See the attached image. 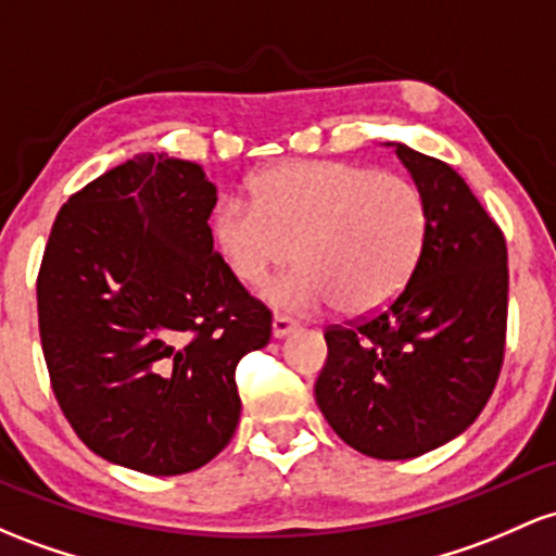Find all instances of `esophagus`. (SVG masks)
Segmentation results:
<instances>
[{
	"instance_id": "obj_1",
	"label": "esophagus",
	"mask_w": 556,
	"mask_h": 556,
	"mask_svg": "<svg viewBox=\"0 0 556 556\" xmlns=\"http://www.w3.org/2000/svg\"><path fill=\"white\" fill-rule=\"evenodd\" d=\"M292 329H295V321H292L290 316H285V314H274V321H271V332H274V338H285V334H290Z\"/></svg>"
}]
</instances>
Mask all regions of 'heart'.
<instances>
[{
    "instance_id": "b5f03b06",
    "label": "heart",
    "mask_w": 556,
    "mask_h": 556,
    "mask_svg": "<svg viewBox=\"0 0 556 556\" xmlns=\"http://www.w3.org/2000/svg\"><path fill=\"white\" fill-rule=\"evenodd\" d=\"M253 205L224 200L213 240L229 271L258 288L277 268L301 266L268 288L277 306L345 316L382 311L412 282L427 245L422 189L401 174L340 161H292L255 176Z\"/></svg>"
}]
</instances>
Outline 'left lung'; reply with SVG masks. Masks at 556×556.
Segmentation results:
<instances>
[{"instance_id":"obj_1","label":"left lung","mask_w":556,"mask_h":556,"mask_svg":"<svg viewBox=\"0 0 556 556\" xmlns=\"http://www.w3.org/2000/svg\"><path fill=\"white\" fill-rule=\"evenodd\" d=\"M430 227L390 306L325 329L316 404L351 448L414 459L478 419L502 375L509 268L498 224L448 163L395 144Z\"/></svg>"}]
</instances>
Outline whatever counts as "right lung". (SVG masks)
Here are the masks:
<instances>
[{
	"mask_svg": "<svg viewBox=\"0 0 556 556\" xmlns=\"http://www.w3.org/2000/svg\"><path fill=\"white\" fill-rule=\"evenodd\" d=\"M216 187L198 163L137 155L71 194L39 277V338L76 435L102 459L185 475L240 422L235 371L271 311L213 250Z\"/></svg>",
	"mask_w": 556,
	"mask_h": 556,
	"instance_id": "obj_1",
	"label": "right lung"
}]
</instances>
